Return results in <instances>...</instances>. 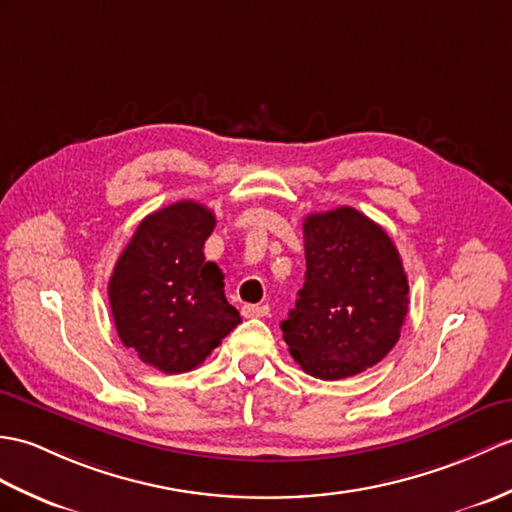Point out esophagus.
I'll return each mask as SVG.
<instances>
[{
    "mask_svg": "<svg viewBox=\"0 0 512 512\" xmlns=\"http://www.w3.org/2000/svg\"><path fill=\"white\" fill-rule=\"evenodd\" d=\"M268 314V305H244L242 316L244 318H261Z\"/></svg>",
    "mask_w": 512,
    "mask_h": 512,
    "instance_id": "34e87169",
    "label": "esophagus"
}]
</instances>
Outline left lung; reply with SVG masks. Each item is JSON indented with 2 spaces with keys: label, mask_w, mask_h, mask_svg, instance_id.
<instances>
[{
  "label": "left lung",
  "mask_w": 512,
  "mask_h": 512,
  "mask_svg": "<svg viewBox=\"0 0 512 512\" xmlns=\"http://www.w3.org/2000/svg\"><path fill=\"white\" fill-rule=\"evenodd\" d=\"M305 283L281 323L294 362L344 379L382 362L408 314V277L388 233L353 207L303 222Z\"/></svg>",
  "instance_id": "obj_1"
}]
</instances>
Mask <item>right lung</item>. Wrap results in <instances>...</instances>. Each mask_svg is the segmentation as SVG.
Segmentation results:
<instances>
[{
  "label": "right lung",
  "instance_id": "obj_1",
  "mask_svg": "<svg viewBox=\"0 0 512 512\" xmlns=\"http://www.w3.org/2000/svg\"><path fill=\"white\" fill-rule=\"evenodd\" d=\"M216 216L181 200L139 222L109 281L117 336L163 373H187L242 323L224 296L222 270L205 261Z\"/></svg>",
  "mask_w": 512,
  "mask_h": 512
}]
</instances>
